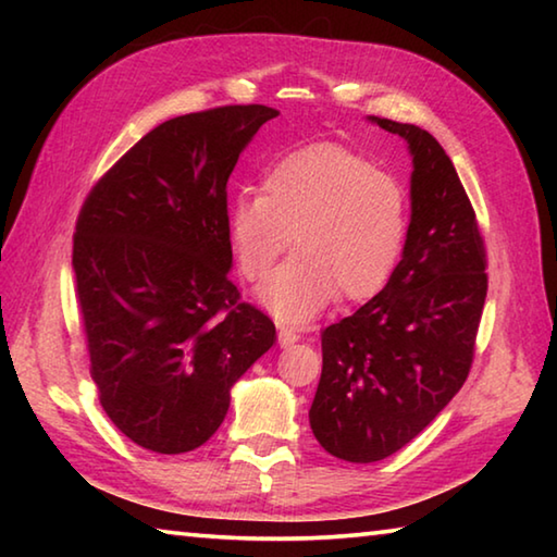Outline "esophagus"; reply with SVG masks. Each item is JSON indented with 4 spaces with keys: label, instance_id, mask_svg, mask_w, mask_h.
<instances>
[{
    "label": "esophagus",
    "instance_id": "34e87169",
    "mask_svg": "<svg viewBox=\"0 0 557 557\" xmlns=\"http://www.w3.org/2000/svg\"><path fill=\"white\" fill-rule=\"evenodd\" d=\"M277 329H280V344L282 346H292V344L299 342V338H301V332H299V329H295V326L280 324Z\"/></svg>",
    "mask_w": 557,
    "mask_h": 557
}]
</instances>
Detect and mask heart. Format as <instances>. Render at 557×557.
I'll return each mask as SVG.
<instances>
[{"mask_svg":"<svg viewBox=\"0 0 557 557\" xmlns=\"http://www.w3.org/2000/svg\"><path fill=\"white\" fill-rule=\"evenodd\" d=\"M408 235L400 178L332 143L282 157L262 178V194H243L231 211L235 258L252 282L270 275L295 238L297 256L260 287L262 305L285 322H307L336 292L373 297L398 270Z\"/></svg>","mask_w":557,"mask_h":557,"instance_id":"heart-1","label":"heart"}]
</instances>
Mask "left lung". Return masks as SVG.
Instances as JSON below:
<instances>
[{
  "label": "left lung",
  "mask_w": 557,
  "mask_h": 557,
  "mask_svg": "<svg viewBox=\"0 0 557 557\" xmlns=\"http://www.w3.org/2000/svg\"><path fill=\"white\" fill-rule=\"evenodd\" d=\"M412 154L410 235L379 295L322 332L309 425L369 465L418 437L465 385L488 289L486 248L455 164L428 129L373 117Z\"/></svg>",
  "instance_id": "left-lung-1"
}]
</instances>
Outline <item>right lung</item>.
<instances>
[{
	"mask_svg": "<svg viewBox=\"0 0 557 557\" xmlns=\"http://www.w3.org/2000/svg\"><path fill=\"white\" fill-rule=\"evenodd\" d=\"M268 106L166 120L127 149L81 206L73 272L90 373L122 435L159 455L201 447L231 388L275 344V324L240 299L228 176Z\"/></svg>",
	"mask_w": 557,
	"mask_h": 557,
	"instance_id": "obj_1",
	"label": "right lung"
}]
</instances>
